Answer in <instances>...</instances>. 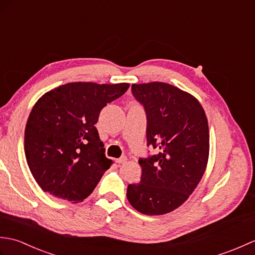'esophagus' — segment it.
<instances>
[{
    "label": "esophagus",
    "mask_w": 255,
    "mask_h": 255,
    "mask_svg": "<svg viewBox=\"0 0 255 255\" xmlns=\"http://www.w3.org/2000/svg\"><path fill=\"white\" fill-rule=\"evenodd\" d=\"M126 161H127V156L123 155V156H121V158L116 159V163H118V164H124Z\"/></svg>",
    "instance_id": "34e87169"
}]
</instances>
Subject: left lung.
<instances>
[{"mask_svg":"<svg viewBox=\"0 0 255 255\" xmlns=\"http://www.w3.org/2000/svg\"><path fill=\"white\" fill-rule=\"evenodd\" d=\"M131 93L147 115V145L159 153L139 159L141 180L129 184L127 198L141 214H167L185 202L204 175L207 117L193 95L171 84H132Z\"/></svg>","mask_w":255,"mask_h":255,"instance_id":"left-lung-1","label":"left lung"}]
</instances>
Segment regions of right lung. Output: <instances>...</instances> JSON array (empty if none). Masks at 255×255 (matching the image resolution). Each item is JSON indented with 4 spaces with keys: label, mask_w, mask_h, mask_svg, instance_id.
<instances>
[{
    "label": "right lung",
    "mask_w": 255,
    "mask_h": 255,
    "mask_svg": "<svg viewBox=\"0 0 255 255\" xmlns=\"http://www.w3.org/2000/svg\"><path fill=\"white\" fill-rule=\"evenodd\" d=\"M128 88V83L73 82L37 101L26 124L24 148L42 191L73 203L94 191L112 165L95 124L103 108Z\"/></svg>",
    "instance_id": "add662e5"
}]
</instances>
